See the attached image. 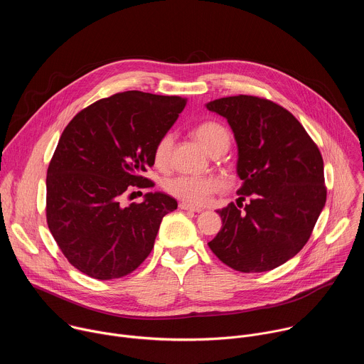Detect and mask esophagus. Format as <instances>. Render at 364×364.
<instances>
[{
	"mask_svg": "<svg viewBox=\"0 0 364 364\" xmlns=\"http://www.w3.org/2000/svg\"><path fill=\"white\" fill-rule=\"evenodd\" d=\"M178 207L181 210H190V212H196V213L203 212L201 207H196V205H191V204H187V203H180Z\"/></svg>",
	"mask_w": 364,
	"mask_h": 364,
	"instance_id": "1",
	"label": "esophagus"
}]
</instances>
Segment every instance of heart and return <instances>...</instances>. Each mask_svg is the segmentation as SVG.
I'll list each match as a JSON object with an SVG mask.
<instances>
[{
  "mask_svg": "<svg viewBox=\"0 0 364 364\" xmlns=\"http://www.w3.org/2000/svg\"><path fill=\"white\" fill-rule=\"evenodd\" d=\"M194 136L212 155L225 152L230 144V134L225 125L218 121H205L194 128ZM173 134L163 135L154 146V163L157 167H167L171 160L173 149ZM166 190L176 198L194 205H203L209 203L210 198L220 193L223 181L213 176H176L166 181Z\"/></svg>",
  "mask_w": 364,
  "mask_h": 364,
  "instance_id": "b5f03b06",
  "label": "heart"
}]
</instances>
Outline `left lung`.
<instances>
[{
	"mask_svg": "<svg viewBox=\"0 0 364 364\" xmlns=\"http://www.w3.org/2000/svg\"><path fill=\"white\" fill-rule=\"evenodd\" d=\"M207 109L232 127L243 180L237 205L218 210L222 229L209 247L235 271H271L305 246L326 204L321 152L299 121L269 99L228 96L209 102Z\"/></svg>",
	"mask_w": 364,
	"mask_h": 364,
	"instance_id": "obj_1",
	"label": "left lung"
}]
</instances>
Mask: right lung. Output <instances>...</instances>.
<instances>
[{"instance_id":"right-lung-1","label":"right lung","mask_w":364,"mask_h":364,"mask_svg":"<svg viewBox=\"0 0 364 364\" xmlns=\"http://www.w3.org/2000/svg\"><path fill=\"white\" fill-rule=\"evenodd\" d=\"M187 97L119 92L82 109L65 128L47 168L46 219L68 261L107 281L134 272L151 253L163 218L177 201L160 191L122 207L134 187L154 183V146Z\"/></svg>"}]
</instances>
